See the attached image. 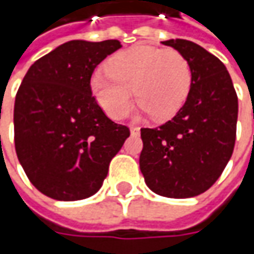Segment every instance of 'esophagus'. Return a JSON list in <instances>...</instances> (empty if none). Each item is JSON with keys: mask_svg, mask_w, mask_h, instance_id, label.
I'll use <instances>...</instances> for the list:
<instances>
[{"mask_svg": "<svg viewBox=\"0 0 254 254\" xmlns=\"http://www.w3.org/2000/svg\"><path fill=\"white\" fill-rule=\"evenodd\" d=\"M130 132H131V134H140V128L135 127V126H131V127H130Z\"/></svg>", "mask_w": 254, "mask_h": 254, "instance_id": "34e87169", "label": "esophagus"}]
</instances>
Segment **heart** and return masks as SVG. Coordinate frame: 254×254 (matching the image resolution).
Segmentation results:
<instances>
[{
  "label": "heart",
  "instance_id": "1",
  "mask_svg": "<svg viewBox=\"0 0 254 254\" xmlns=\"http://www.w3.org/2000/svg\"><path fill=\"white\" fill-rule=\"evenodd\" d=\"M106 70L92 74L90 90L112 119L128 112L135 94L142 113L160 122L170 120L185 104L192 84L188 59L175 49L152 45H135L114 54Z\"/></svg>",
  "mask_w": 254,
  "mask_h": 254
}]
</instances>
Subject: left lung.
Returning <instances> with one entry per match:
<instances>
[{
    "label": "left lung",
    "instance_id": "1",
    "mask_svg": "<svg viewBox=\"0 0 254 254\" xmlns=\"http://www.w3.org/2000/svg\"><path fill=\"white\" fill-rule=\"evenodd\" d=\"M162 44L188 59L192 84L172 120L141 128L140 170L152 192L167 198H192L209 190L232 157L238 96L226 66L215 55L185 39Z\"/></svg>",
    "mask_w": 254,
    "mask_h": 254
}]
</instances>
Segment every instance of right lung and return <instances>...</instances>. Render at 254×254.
<instances>
[{
    "label": "right lung",
    "mask_w": 254,
    "mask_h": 254,
    "mask_svg": "<svg viewBox=\"0 0 254 254\" xmlns=\"http://www.w3.org/2000/svg\"><path fill=\"white\" fill-rule=\"evenodd\" d=\"M117 39L69 41L38 59L25 74L14 106L15 150L35 188L56 200L94 195L130 130L112 122L90 90Z\"/></svg>",
    "instance_id": "obj_1"
}]
</instances>
